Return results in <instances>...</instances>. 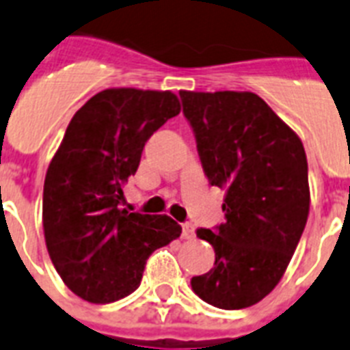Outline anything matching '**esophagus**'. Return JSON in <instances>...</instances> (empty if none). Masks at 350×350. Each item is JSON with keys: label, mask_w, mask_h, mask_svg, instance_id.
<instances>
[{"label": "esophagus", "mask_w": 350, "mask_h": 350, "mask_svg": "<svg viewBox=\"0 0 350 350\" xmlns=\"http://www.w3.org/2000/svg\"><path fill=\"white\" fill-rule=\"evenodd\" d=\"M183 237L184 239H193L195 237V228L191 223H184L183 224Z\"/></svg>", "instance_id": "1"}]
</instances>
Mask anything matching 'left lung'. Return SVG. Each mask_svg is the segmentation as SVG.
Instances as JSON below:
<instances>
[{
  "instance_id": "left-lung-1",
  "label": "left lung",
  "mask_w": 350,
  "mask_h": 350,
  "mask_svg": "<svg viewBox=\"0 0 350 350\" xmlns=\"http://www.w3.org/2000/svg\"><path fill=\"white\" fill-rule=\"evenodd\" d=\"M178 94L208 183L226 191V221L197 230L213 246L215 262L191 278V288L217 308L252 307L278 285L301 239L310 206L307 155L257 94Z\"/></svg>"
}]
</instances>
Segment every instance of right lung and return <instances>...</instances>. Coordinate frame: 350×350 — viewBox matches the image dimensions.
Wrapping results in <instances>:
<instances>
[{"mask_svg": "<svg viewBox=\"0 0 350 350\" xmlns=\"http://www.w3.org/2000/svg\"><path fill=\"white\" fill-rule=\"evenodd\" d=\"M180 113L172 91L105 89L67 126L43 184V232L64 283L89 303H113L140 285L146 261L183 228L167 215L124 208L148 138Z\"/></svg>", "mask_w": 350, "mask_h": 350, "instance_id": "right-lung-1", "label": "right lung"}]
</instances>
